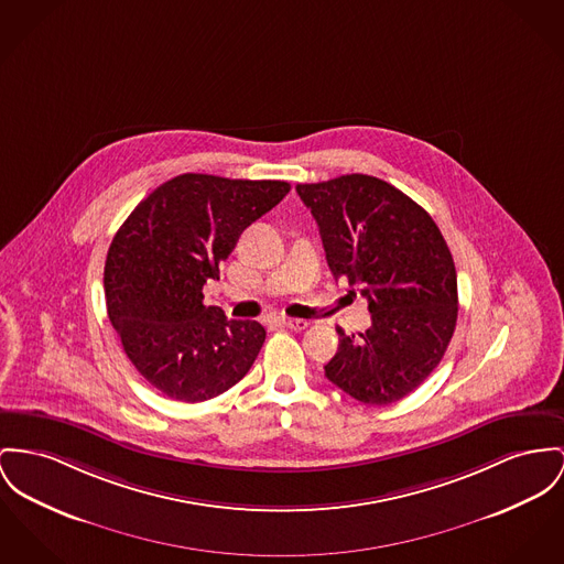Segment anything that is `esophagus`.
Returning a JSON list of instances; mask_svg holds the SVG:
<instances>
[{"mask_svg": "<svg viewBox=\"0 0 564 564\" xmlns=\"http://www.w3.org/2000/svg\"><path fill=\"white\" fill-rule=\"evenodd\" d=\"M278 323H280L282 327L293 329V332H301V329L307 327V321H303V318H286V316H282V318H278Z\"/></svg>", "mask_w": 564, "mask_h": 564, "instance_id": "esophagus-1", "label": "esophagus"}]
</instances>
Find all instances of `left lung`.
I'll return each instance as SVG.
<instances>
[{
    "mask_svg": "<svg viewBox=\"0 0 564 564\" xmlns=\"http://www.w3.org/2000/svg\"><path fill=\"white\" fill-rule=\"evenodd\" d=\"M334 278L359 286L372 327L339 336L325 376L350 398L384 406L441 364L457 321V275L445 237L404 192L370 175L297 184Z\"/></svg>",
    "mask_w": 564,
    "mask_h": 564,
    "instance_id": "8db88e82",
    "label": "left lung"
}]
</instances>
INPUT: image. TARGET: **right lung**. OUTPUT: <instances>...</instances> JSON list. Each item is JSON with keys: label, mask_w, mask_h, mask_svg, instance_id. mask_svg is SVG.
<instances>
[{"label": "right lung", "mask_w": 564, "mask_h": 564, "mask_svg": "<svg viewBox=\"0 0 564 564\" xmlns=\"http://www.w3.org/2000/svg\"><path fill=\"white\" fill-rule=\"evenodd\" d=\"M286 182L186 173L158 186L115 232L105 297L123 352L151 387L177 402H205L252 368L264 341L257 321H228L203 303V284L243 228L273 209Z\"/></svg>", "instance_id": "obj_1"}]
</instances>
